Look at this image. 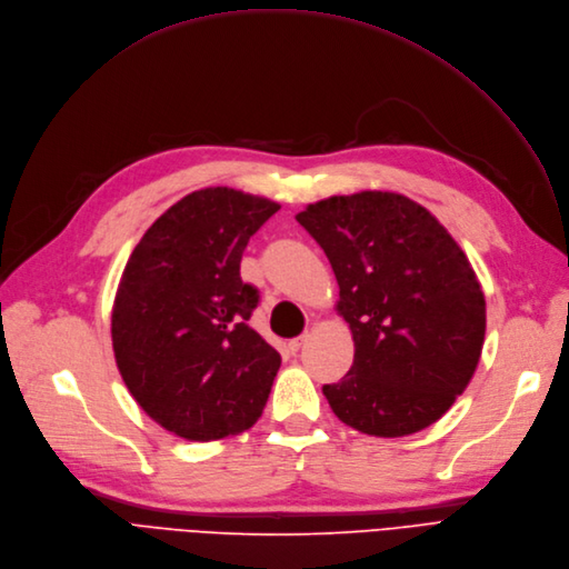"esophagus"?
Segmentation results:
<instances>
[{"label":"esophagus","instance_id":"34e87169","mask_svg":"<svg viewBox=\"0 0 569 569\" xmlns=\"http://www.w3.org/2000/svg\"><path fill=\"white\" fill-rule=\"evenodd\" d=\"M303 343H306V336H299V338H293V340H289V350H291V352H299Z\"/></svg>","mask_w":569,"mask_h":569}]
</instances>
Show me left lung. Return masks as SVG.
<instances>
[{
	"mask_svg": "<svg viewBox=\"0 0 569 569\" xmlns=\"http://www.w3.org/2000/svg\"><path fill=\"white\" fill-rule=\"evenodd\" d=\"M297 221L325 249L355 361L322 392L361 435L406 437L465 392L486 338V299L450 233L401 193L361 191L308 206Z\"/></svg>",
	"mask_w": 569,
	"mask_h": 569,
	"instance_id": "left-lung-1",
	"label": "left lung"
}]
</instances>
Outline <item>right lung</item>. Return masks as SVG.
<instances>
[{
    "mask_svg": "<svg viewBox=\"0 0 569 569\" xmlns=\"http://www.w3.org/2000/svg\"><path fill=\"white\" fill-rule=\"evenodd\" d=\"M278 202L200 189L158 217L126 263L111 310L113 357L142 411L172 435L214 441L252 427L280 355L249 327L259 289L240 259Z\"/></svg>",
    "mask_w": 569,
    "mask_h": 569,
    "instance_id": "right-lung-1",
    "label": "right lung"
}]
</instances>
